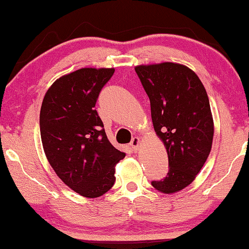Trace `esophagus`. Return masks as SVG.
<instances>
[{
    "instance_id": "esophagus-1",
    "label": "esophagus",
    "mask_w": 249,
    "mask_h": 249,
    "mask_svg": "<svg viewBox=\"0 0 249 249\" xmlns=\"http://www.w3.org/2000/svg\"><path fill=\"white\" fill-rule=\"evenodd\" d=\"M140 144H141V139L140 138H133L132 139V141H131V143H129V145L132 146V149L134 150V151H136V150L139 149V146H140Z\"/></svg>"
}]
</instances>
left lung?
Instances as JSON below:
<instances>
[{
  "label": "left lung",
  "instance_id": "left-lung-1",
  "mask_svg": "<svg viewBox=\"0 0 249 249\" xmlns=\"http://www.w3.org/2000/svg\"><path fill=\"white\" fill-rule=\"evenodd\" d=\"M135 72L170 167L164 179L151 184L161 193L174 194L193 183L211 151L214 123L208 93L193 70L179 63L136 65Z\"/></svg>",
  "mask_w": 249,
  "mask_h": 249
}]
</instances>
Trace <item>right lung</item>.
<instances>
[{
	"label": "right lung",
	"instance_id": "right-lung-1",
	"mask_svg": "<svg viewBox=\"0 0 249 249\" xmlns=\"http://www.w3.org/2000/svg\"><path fill=\"white\" fill-rule=\"evenodd\" d=\"M114 68H83L62 75L45 93L40 108L44 152L66 186L88 198L107 193L115 166L125 153L115 149L94 109Z\"/></svg>",
	"mask_w": 249,
	"mask_h": 249
}]
</instances>
